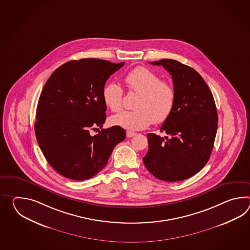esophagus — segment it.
<instances>
[{
  "instance_id": "1",
  "label": "esophagus",
  "mask_w": 250,
  "mask_h": 250,
  "mask_svg": "<svg viewBox=\"0 0 250 250\" xmlns=\"http://www.w3.org/2000/svg\"><path fill=\"white\" fill-rule=\"evenodd\" d=\"M135 135V133H133V132H126V137H128V138H131V137H133V136H134Z\"/></svg>"
}]
</instances>
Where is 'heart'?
Listing matches in <instances>:
<instances>
[{
    "label": "heart",
    "instance_id": "heart-1",
    "mask_svg": "<svg viewBox=\"0 0 250 250\" xmlns=\"http://www.w3.org/2000/svg\"><path fill=\"white\" fill-rule=\"evenodd\" d=\"M128 89L138 93L133 111H123L113 116V125L129 131H138L150 124H161L171 115L176 101V92L172 85L161 81L156 73L145 67L138 66L128 72L125 78ZM123 89L116 83H107L102 97L105 105L113 112L122 109Z\"/></svg>",
    "mask_w": 250,
    "mask_h": 250
}]
</instances>
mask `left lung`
<instances>
[{
    "label": "left lung",
    "mask_w": 250,
    "mask_h": 250,
    "mask_svg": "<svg viewBox=\"0 0 250 250\" xmlns=\"http://www.w3.org/2000/svg\"><path fill=\"white\" fill-rule=\"evenodd\" d=\"M150 63L170 73L176 101L161 127L167 136L147 133L149 150L143 161L158 179L181 181L199 172L209 161L218 125L216 105L211 89L193 68L172 59Z\"/></svg>",
    "instance_id": "1"
}]
</instances>
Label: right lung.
<instances>
[{
  "instance_id": "obj_1",
  "label": "right lung",
  "mask_w": 250,
  "mask_h": 250,
  "mask_svg": "<svg viewBox=\"0 0 250 250\" xmlns=\"http://www.w3.org/2000/svg\"><path fill=\"white\" fill-rule=\"evenodd\" d=\"M124 64L94 58L72 60L58 67L44 84L35 133L45 160L62 176L78 181L94 177L125 138V129L117 125L90 134L105 123V82Z\"/></svg>"
}]
</instances>
